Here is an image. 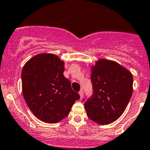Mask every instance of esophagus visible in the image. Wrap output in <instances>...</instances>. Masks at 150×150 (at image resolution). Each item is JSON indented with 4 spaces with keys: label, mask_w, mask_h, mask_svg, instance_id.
Segmentation results:
<instances>
[{
    "label": "esophagus",
    "mask_w": 150,
    "mask_h": 150,
    "mask_svg": "<svg viewBox=\"0 0 150 150\" xmlns=\"http://www.w3.org/2000/svg\"><path fill=\"white\" fill-rule=\"evenodd\" d=\"M79 94L80 95V98H82L83 97H84V92H83L82 89H81V90L79 91Z\"/></svg>",
    "instance_id": "34e87169"
}]
</instances>
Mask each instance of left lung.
Listing matches in <instances>:
<instances>
[{
  "mask_svg": "<svg viewBox=\"0 0 150 150\" xmlns=\"http://www.w3.org/2000/svg\"><path fill=\"white\" fill-rule=\"evenodd\" d=\"M93 95L84 103L88 118L100 125L116 121L133 92V76L118 63L101 59L92 66Z\"/></svg>",
  "mask_w": 150,
  "mask_h": 150,
  "instance_id": "1",
  "label": "left lung"
}]
</instances>
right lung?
I'll return each mask as SVG.
<instances>
[{
    "mask_svg": "<svg viewBox=\"0 0 150 150\" xmlns=\"http://www.w3.org/2000/svg\"><path fill=\"white\" fill-rule=\"evenodd\" d=\"M64 71V61L51 53L38 54L23 67V96L31 111L42 121H61L80 98L63 74Z\"/></svg>",
    "mask_w": 150,
    "mask_h": 150,
    "instance_id": "add662e5",
    "label": "right lung"
}]
</instances>
